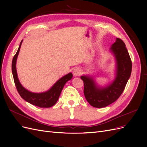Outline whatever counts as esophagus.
<instances>
[{
  "label": "esophagus",
  "instance_id": "34e87169",
  "mask_svg": "<svg viewBox=\"0 0 147 147\" xmlns=\"http://www.w3.org/2000/svg\"><path fill=\"white\" fill-rule=\"evenodd\" d=\"M73 73L75 76H78V75L81 74L82 71L79 68H75L73 71Z\"/></svg>",
  "mask_w": 147,
  "mask_h": 147
}]
</instances>
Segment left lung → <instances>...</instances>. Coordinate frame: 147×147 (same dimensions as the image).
Listing matches in <instances>:
<instances>
[{
    "label": "left lung",
    "instance_id": "obj_1",
    "mask_svg": "<svg viewBox=\"0 0 147 147\" xmlns=\"http://www.w3.org/2000/svg\"><path fill=\"white\" fill-rule=\"evenodd\" d=\"M117 60V76L112 84L106 88H98L93 80L82 76L84 83V94L91 105L96 108H102L112 104L121 95L132 70V61L125 43L121 39L117 40L110 48Z\"/></svg>",
    "mask_w": 147,
    "mask_h": 147
}]
</instances>
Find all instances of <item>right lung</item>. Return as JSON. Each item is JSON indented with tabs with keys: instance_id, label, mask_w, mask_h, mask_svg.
<instances>
[{
	"instance_id": "obj_1",
	"label": "right lung",
	"mask_w": 147,
	"mask_h": 147,
	"mask_svg": "<svg viewBox=\"0 0 147 147\" xmlns=\"http://www.w3.org/2000/svg\"><path fill=\"white\" fill-rule=\"evenodd\" d=\"M22 42H23V40L21 42L18 50L15 55L13 57L11 64L12 74L16 90L22 98L29 102V103L41 108L51 107L54 105L58 100L61 92L63 90L65 83L72 78V74L69 73L60 78L53 86L50 90L47 92L42 93H34L26 90L21 85L18 78L16 70V59L18 55L19 54Z\"/></svg>"
}]
</instances>
